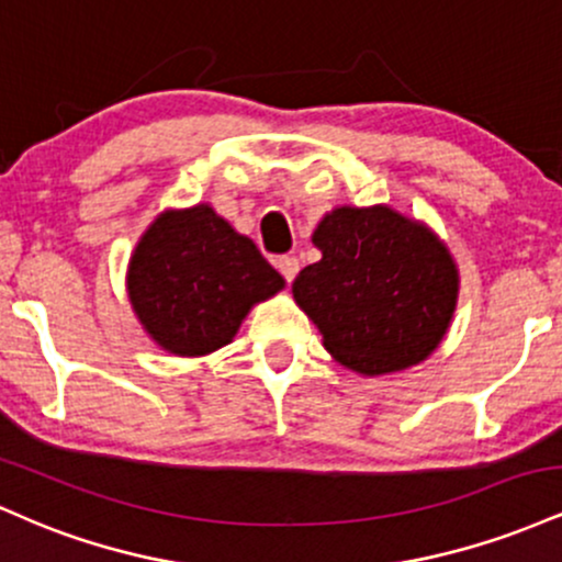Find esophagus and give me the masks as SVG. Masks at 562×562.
<instances>
[{"label":"esophagus","instance_id":"34e87169","mask_svg":"<svg viewBox=\"0 0 562 562\" xmlns=\"http://www.w3.org/2000/svg\"><path fill=\"white\" fill-rule=\"evenodd\" d=\"M277 269H280V274L285 277L288 282H293L295 274H299L301 263H299V259H295V256H280V259H277Z\"/></svg>","mask_w":562,"mask_h":562}]
</instances>
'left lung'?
<instances>
[{"mask_svg": "<svg viewBox=\"0 0 562 562\" xmlns=\"http://www.w3.org/2000/svg\"><path fill=\"white\" fill-rule=\"evenodd\" d=\"M322 259L301 269L293 299L327 353L359 375L425 362L447 338L460 269L428 224L391 205H338L312 235Z\"/></svg>", "mask_w": 562, "mask_h": 562, "instance_id": "obj_1", "label": "left lung"}]
</instances>
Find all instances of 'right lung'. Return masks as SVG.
I'll return each mask as SVG.
<instances>
[{"instance_id": "1", "label": "right lung", "mask_w": 562, "mask_h": 562, "mask_svg": "<svg viewBox=\"0 0 562 562\" xmlns=\"http://www.w3.org/2000/svg\"><path fill=\"white\" fill-rule=\"evenodd\" d=\"M282 288L256 243L209 203L158 214L126 269L142 330L173 357H205L232 344L250 308Z\"/></svg>"}]
</instances>
